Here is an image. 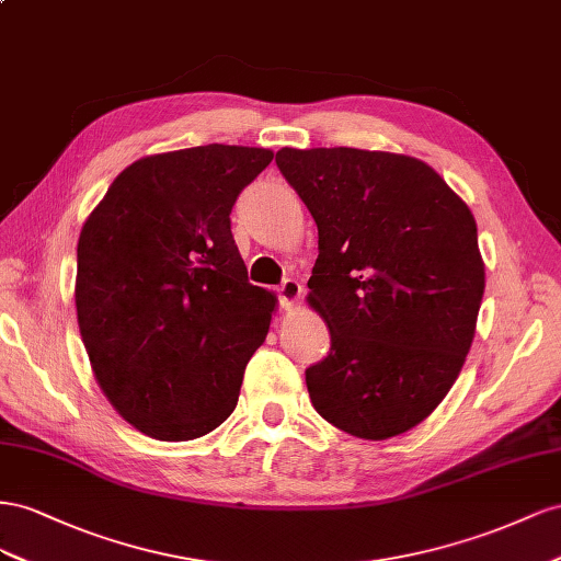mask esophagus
<instances>
[{
	"instance_id": "esophagus-1",
	"label": "esophagus",
	"mask_w": 561,
	"mask_h": 561,
	"mask_svg": "<svg viewBox=\"0 0 561 561\" xmlns=\"http://www.w3.org/2000/svg\"><path fill=\"white\" fill-rule=\"evenodd\" d=\"M300 294H302V286L296 279H284L279 284V289H277L282 308L284 310H296L298 300H300Z\"/></svg>"
}]
</instances>
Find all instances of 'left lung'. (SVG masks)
Segmentation results:
<instances>
[{"label":"left lung","mask_w":561,"mask_h":561,"mask_svg":"<svg viewBox=\"0 0 561 561\" xmlns=\"http://www.w3.org/2000/svg\"><path fill=\"white\" fill-rule=\"evenodd\" d=\"M277 167L319 232L308 302L331 350L306 371L312 407L352 437L402 435L449 394L474 339L484 296L474 216L409 154L282 148Z\"/></svg>","instance_id":"obj_1"}]
</instances>
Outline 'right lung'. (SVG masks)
I'll return each mask as SVG.
<instances>
[{"label":"right lung","instance_id":"obj_1","mask_svg":"<svg viewBox=\"0 0 561 561\" xmlns=\"http://www.w3.org/2000/svg\"><path fill=\"white\" fill-rule=\"evenodd\" d=\"M272 157L222 142L140 157L79 232L75 306L91 371L152 439L216 430L265 341L277 296L249 284L230 211Z\"/></svg>","mask_w":561,"mask_h":561}]
</instances>
